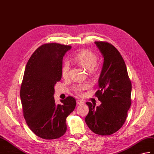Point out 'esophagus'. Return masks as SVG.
I'll use <instances>...</instances> for the list:
<instances>
[{"instance_id": "1", "label": "esophagus", "mask_w": 154, "mask_h": 154, "mask_svg": "<svg viewBox=\"0 0 154 154\" xmlns=\"http://www.w3.org/2000/svg\"><path fill=\"white\" fill-rule=\"evenodd\" d=\"M84 102L83 100H77V105H81V104H83Z\"/></svg>"}]
</instances>
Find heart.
I'll list each match as a JSON object with an SVG mask.
<instances>
[{"instance_id":"obj_1","label":"heart","mask_w":154,"mask_h":154,"mask_svg":"<svg viewBox=\"0 0 154 154\" xmlns=\"http://www.w3.org/2000/svg\"><path fill=\"white\" fill-rule=\"evenodd\" d=\"M73 60L88 70L94 69L98 62V56L95 53L90 50L85 49L80 51L73 57ZM70 69V64L68 62H63L61 68V75L64 79L69 77ZM90 85L88 83H83L75 85L73 87V91L77 94H80L83 91L87 89Z\"/></svg>"}]
</instances>
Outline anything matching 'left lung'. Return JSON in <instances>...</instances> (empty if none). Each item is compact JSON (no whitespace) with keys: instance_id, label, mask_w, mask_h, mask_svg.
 <instances>
[{"instance_id":"1","label":"left lung","mask_w":154,"mask_h":154,"mask_svg":"<svg viewBox=\"0 0 154 154\" xmlns=\"http://www.w3.org/2000/svg\"><path fill=\"white\" fill-rule=\"evenodd\" d=\"M94 43L103 56L98 90L95 93L102 103L95 108L87 102L89 112L85 120L95 134L111 135L125 122L131 105L132 85L125 61L115 46L106 41Z\"/></svg>"}]
</instances>
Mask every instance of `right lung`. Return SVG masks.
<instances>
[{
    "label": "right lung",
    "instance_id": "obj_1",
    "mask_svg": "<svg viewBox=\"0 0 154 154\" xmlns=\"http://www.w3.org/2000/svg\"><path fill=\"white\" fill-rule=\"evenodd\" d=\"M71 48L56 42L41 45L28 60L21 85L23 115L37 137L56 139L66 133V118L73 112L76 100L72 96L55 103L54 85L62 79L63 57Z\"/></svg>",
    "mask_w": 154,
    "mask_h": 154
}]
</instances>
